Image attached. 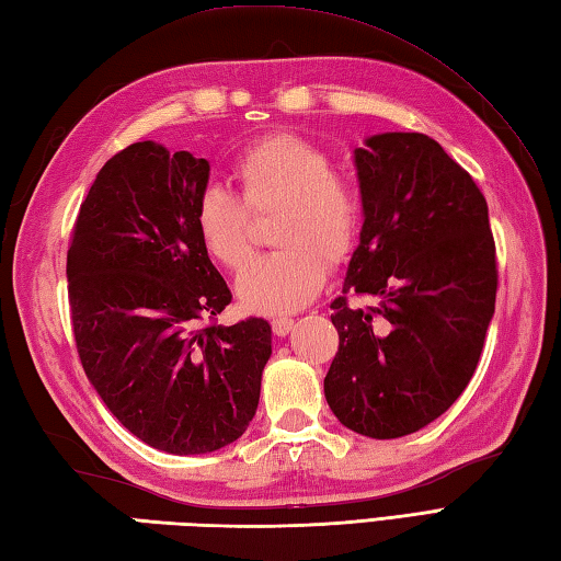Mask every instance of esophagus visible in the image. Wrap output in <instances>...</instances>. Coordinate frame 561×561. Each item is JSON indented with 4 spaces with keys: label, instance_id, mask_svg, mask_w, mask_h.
<instances>
[{
    "label": "esophagus",
    "instance_id": "34e87169",
    "mask_svg": "<svg viewBox=\"0 0 561 561\" xmlns=\"http://www.w3.org/2000/svg\"><path fill=\"white\" fill-rule=\"evenodd\" d=\"M294 328V318H274L272 320V332L277 337H287Z\"/></svg>",
    "mask_w": 561,
    "mask_h": 561
}]
</instances>
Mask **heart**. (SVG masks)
<instances>
[{"instance_id":"b5f03b06","label":"heart","mask_w":561,"mask_h":561,"mask_svg":"<svg viewBox=\"0 0 561 561\" xmlns=\"http://www.w3.org/2000/svg\"><path fill=\"white\" fill-rule=\"evenodd\" d=\"M241 197L207 187L195 207V229L205 253L226 270L250 257V213L279 211V253L257 257L236 284L245 311L287 316L316 299L325 284L327 255L340 262L352 253L362 221L356 187L337 173L325 151L294 135L260 139L236 159Z\"/></svg>"}]
</instances>
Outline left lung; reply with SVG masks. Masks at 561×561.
<instances>
[{
  "label": "left lung",
  "instance_id": "8db88e82",
  "mask_svg": "<svg viewBox=\"0 0 561 561\" xmlns=\"http://www.w3.org/2000/svg\"><path fill=\"white\" fill-rule=\"evenodd\" d=\"M364 226L332 301L340 350L325 376L337 420L400 438L438 420L468 388L496 301L490 209L472 178L420 133H383L354 149Z\"/></svg>",
  "mask_w": 561,
  "mask_h": 561
}]
</instances>
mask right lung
<instances>
[{
	"label": "right lung",
	"mask_w": 561,
	"mask_h": 561,
	"mask_svg": "<svg viewBox=\"0 0 561 561\" xmlns=\"http://www.w3.org/2000/svg\"><path fill=\"white\" fill-rule=\"evenodd\" d=\"M209 161L137 141L103 165L71 233V328L89 383L129 434L202 456L253 422L267 320L205 325L231 304L199 243Z\"/></svg>",
	"instance_id": "obj_1"
}]
</instances>
